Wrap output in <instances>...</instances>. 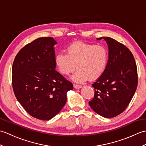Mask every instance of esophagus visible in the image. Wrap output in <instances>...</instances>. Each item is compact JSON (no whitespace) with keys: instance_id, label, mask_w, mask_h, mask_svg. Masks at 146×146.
<instances>
[{"instance_id":"1","label":"esophagus","mask_w":146,"mask_h":146,"mask_svg":"<svg viewBox=\"0 0 146 146\" xmlns=\"http://www.w3.org/2000/svg\"><path fill=\"white\" fill-rule=\"evenodd\" d=\"M73 86H74V88L76 89H79V88H81L82 87V85H76V84H74Z\"/></svg>"}]
</instances>
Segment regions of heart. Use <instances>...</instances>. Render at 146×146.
Returning a JSON list of instances; mask_svg holds the SVG:
<instances>
[{"label":"heart","mask_w":146,"mask_h":146,"mask_svg":"<svg viewBox=\"0 0 146 146\" xmlns=\"http://www.w3.org/2000/svg\"><path fill=\"white\" fill-rule=\"evenodd\" d=\"M109 58L107 48L103 45H95L76 42L67 48V53L60 52L54 58L55 64L63 75H68L78 70L71 76L73 81L82 83L88 78H99L106 70Z\"/></svg>","instance_id":"b5f03b06"}]
</instances>
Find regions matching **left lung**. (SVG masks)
Wrapping results in <instances>:
<instances>
[{
	"label": "left lung",
	"instance_id": "8db88e82",
	"mask_svg": "<svg viewBox=\"0 0 146 146\" xmlns=\"http://www.w3.org/2000/svg\"><path fill=\"white\" fill-rule=\"evenodd\" d=\"M102 39L107 43L108 63L104 73L92 84L95 95L89 105L100 115L112 118L125 110L135 94L137 66L125 46L108 37L97 38Z\"/></svg>",
	"mask_w": 146,
	"mask_h": 146
}]
</instances>
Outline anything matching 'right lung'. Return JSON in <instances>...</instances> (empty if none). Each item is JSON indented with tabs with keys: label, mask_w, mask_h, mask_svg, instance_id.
<instances>
[{
	"label": "right lung",
	"mask_w": 146,
	"mask_h": 146,
	"mask_svg": "<svg viewBox=\"0 0 146 146\" xmlns=\"http://www.w3.org/2000/svg\"><path fill=\"white\" fill-rule=\"evenodd\" d=\"M52 38H39L22 48L12 70V87L17 100L31 115L51 119L60 112L73 84L55 70Z\"/></svg>",
	"instance_id": "add662e5"
}]
</instances>
